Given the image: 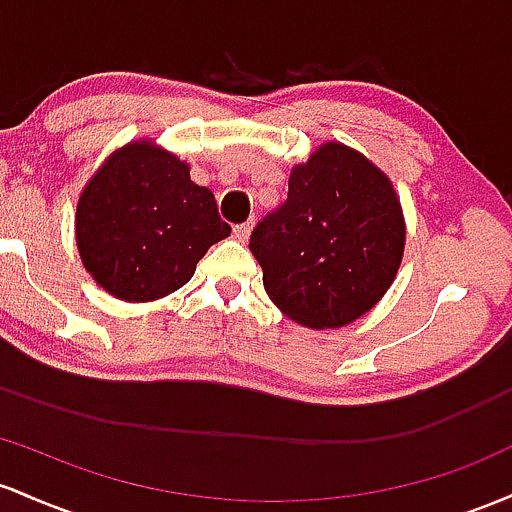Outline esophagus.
I'll list each match as a JSON object with an SVG mask.
<instances>
[{"label": "esophagus", "instance_id": "1", "mask_svg": "<svg viewBox=\"0 0 512 512\" xmlns=\"http://www.w3.org/2000/svg\"><path fill=\"white\" fill-rule=\"evenodd\" d=\"M251 227H254L251 222H241V225H234V239H239V241L249 239Z\"/></svg>", "mask_w": 512, "mask_h": 512}]
</instances>
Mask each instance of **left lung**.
Instances as JSON below:
<instances>
[{
  "label": "left lung",
  "instance_id": "obj_1",
  "mask_svg": "<svg viewBox=\"0 0 512 512\" xmlns=\"http://www.w3.org/2000/svg\"><path fill=\"white\" fill-rule=\"evenodd\" d=\"M404 234L387 176L331 142L292 169L287 200L254 227L249 249L280 312L309 329H338L392 285Z\"/></svg>",
  "mask_w": 512,
  "mask_h": 512
}]
</instances>
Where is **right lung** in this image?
Returning a JSON list of instances; mask_svg holds the SVG:
<instances>
[{
	"label": "right lung",
	"instance_id": "1",
	"mask_svg": "<svg viewBox=\"0 0 512 512\" xmlns=\"http://www.w3.org/2000/svg\"><path fill=\"white\" fill-rule=\"evenodd\" d=\"M232 232L215 195L188 166L149 142L113 154L77 205L84 268L118 300L149 302L179 290L215 241Z\"/></svg>",
	"mask_w": 512,
	"mask_h": 512
}]
</instances>
